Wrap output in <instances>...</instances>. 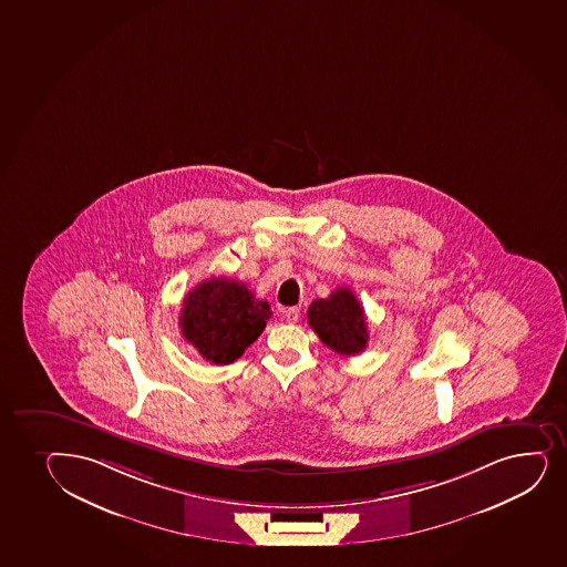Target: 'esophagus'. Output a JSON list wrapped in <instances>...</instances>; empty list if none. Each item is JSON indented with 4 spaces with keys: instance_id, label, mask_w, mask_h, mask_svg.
Returning <instances> with one entry per match:
<instances>
[{
    "instance_id": "esophagus-1",
    "label": "esophagus",
    "mask_w": 567,
    "mask_h": 567,
    "mask_svg": "<svg viewBox=\"0 0 567 567\" xmlns=\"http://www.w3.org/2000/svg\"><path fill=\"white\" fill-rule=\"evenodd\" d=\"M285 319L290 322V324H296L299 320V309L298 307H290L287 312H285Z\"/></svg>"
}]
</instances>
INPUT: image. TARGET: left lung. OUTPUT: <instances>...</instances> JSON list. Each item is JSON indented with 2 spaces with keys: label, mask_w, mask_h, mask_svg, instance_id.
Instances as JSON below:
<instances>
[{
  "label": "left lung",
  "mask_w": 567,
  "mask_h": 567,
  "mask_svg": "<svg viewBox=\"0 0 567 567\" xmlns=\"http://www.w3.org/2000/svg\"><path fill=\"white\" fill-rule=\"evenodd\" d=\"M307 320L320 341L343 357L360 354L368 347V322L357 296L336 288L326 299H315Z\"/></svg>",
  "instance_id": "left-lung-1"
}]
</instances>
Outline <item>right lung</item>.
Here are the masks:
<instances>
[{
  "mask_svg": "<svg viewBox=\"0 0 567 567\" xmlns=\"http://www.w3.org/2000/svg\"><path fill=\"white\" fill-rule=\"evenodd\" d=\"M269 319L268 301L256 299L245 282L210 277L186 296L178 326L205 360L224 365L260 338Z\"/></svg>",
  "mask_w": 567,
  "mask_h": 567,
  "instance_id": "1",
  "label": "right lung"
}]
</instances>
